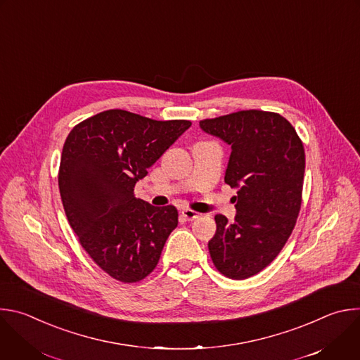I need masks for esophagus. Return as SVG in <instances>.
Segmentation results:
<instances>
[{
	"mask_svg": "<svg viewBox=\"0 0 360 360\" xmlns=\"http://www.w3.org/2000/svg\"><path fill=\"white\" fill-rule=\"evenodd\" d=\"M182 217L186 219V221H193L196 218H199V212H195L192 210H182Z\"/></svg>",
	"mask_w": 360,
	"mask_h": 360,
	"instance_id": "obj_1",
	"label": "esophagus"
}]
</instances>
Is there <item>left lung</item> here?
<instances>
[{"label":"left lung","instance_id":"left-lung-1","mask_svg":"<svg viewBox=\"0 0 360 360\" xmlns=\"http://www.w3.org/2000/svg\"><path fill=\"white\" fill-rule=\"evenodd\" d=\"M200 128L231 145L225 182L239 188L235 221L215 217L208 248L229 279L259 274L288 242L300 211L304 149L292 124L276 112L246 110L202 120Z\"/></svg>","mask_w":360,"mask_h":360}]
</instances>
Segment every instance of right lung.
I'll return each mask as SVG.
<instances>
[{"mask_svg":"<svg viewBox=\"0 0 360 360\" xmlns=\"http://www.w3.org/2000/svg\"><path fill=\"white\" fill-rule=\"evenodd\" d=\"M191 124L108 110L65 139L58 171L65 215L91 259L120 282H139L155 269L178 225L174 205L152 207L134 186Z\"/></svg>","mask_w":360,"mask_h":360,"instance_id":"1","label":"right lung"}]
</instances>
